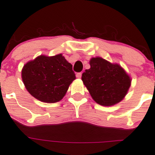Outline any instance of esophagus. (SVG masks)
<instances>
[{
    "mask_svg": "<svg viewBox=\"0 0 155 155\" xmlns=\"http://www.w3.org/2000/svg\"><path fill=\"white\" fill-rule=\"evenodd\" d=\"M82 73L83 72H78V74H76V77L78 78H81V77H82Z\"/></svg>",
    "mask_w": 155,
    "mask_h": 155,
    "instance_id": "obj_1",
    "label": "esophagus"
}]
</instances>
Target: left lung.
Returning a JSON list of instances; mask_svg holds the SVG:
<instances>
[{"instance_id":"obj_1","label":"left lung","mask_w":155,"mask_h":155,"mask_svg":"<svg viewBox=\"0 0 155 155\" xmlns=\"http://www.w3.org/2000/svg\"><path fill=\"white\" fill-rule=\"evenodd\" d=\"M91 68L82 74V81L95 102L104 106L119 102L127 93L131 80L118 64L97 57L90 61Z\"/></svg>"}]
</instances>
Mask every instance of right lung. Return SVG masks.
Masks as SVG:
<instances>
[{
    "label": "right lung",
    "mask_w": 155,
    "mask_h": 155,
    "mask_svg": "<svg viewBox=\"0 0 155 155\" xmlns=\"http://www.w3.org/2000/svg\"><path fill=\"white\" fill-rule=\"evenodd\" d=\"M22 78L33 97L41 102L54 103L63 98L76 77L72 64L58 54L40 55L28 62L22 70Z\"/></svg>",
    "instance_id": "1"
}]
</instances>
